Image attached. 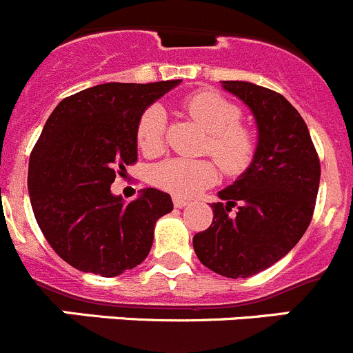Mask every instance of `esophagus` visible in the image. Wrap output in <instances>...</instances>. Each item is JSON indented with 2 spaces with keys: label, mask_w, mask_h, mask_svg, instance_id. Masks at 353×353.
<instances>
[{
  "label": "esophagus",
  "mask_w": 353,
  "mask_h": 353,
  "mask_svg": "<svg viewBox=\"0 0 353 353\" xmlns=\"http://www.w3.org/2000/svg\"><path fill=\"white\" fill-rule=\"evenodd\" d=\"M188 204V201L187 199H181V197H173V205H175V208H178V209H181V208H185V205Z\"/></svg>",
  "instance_id": "obj_1"
}]
</instances>
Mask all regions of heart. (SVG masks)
Instances as JSON below:
<instances>
[{
	"mask_svg": "<svg viewBox=\"0 0 353 353\" xmlns=\"http://www.w3.org/2000/svg\"><path fill=\"white\" fill-rule=\"evenodd\" d=\"M183 108L192 120L209 134L208 151L226 175H239L250 165L254 139L247 128L240 127L242 111L235 103L212 90H199L185 99ZM166 113L159 104H152L142 113L137 125V144L145 154H158L165 144ZM218 180L211 161L166 159L152 170L156 187L176 195L190 197Z\"/></svg>",
	"mask_w": 353,
	"mask_h": 353,
	"instance_id": "obj_1",
	"label": "heart"
}]
</instances>
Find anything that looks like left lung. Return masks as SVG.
Instances as JSON below:
<instances>
[{"label": "left lung", "instance_id": "left-lung-1", "mask_svg": "<svg viewBox=\"0 0 353 353\" xmlns=\"http://www.w3.org/2000/svg\"><path fill=\"white\" fill-rule=\"evenodd\" d=\"M250 110L257 127L252 161L218 192L214 218L192 240L199 261L226 278H249L273 266L309 226L321 166L309 128L281 94L243 80H221ZM235 215L229 211L236 202Z\"/></svg>", "mask_w": 353, "mask_h": 353}]
</instances>
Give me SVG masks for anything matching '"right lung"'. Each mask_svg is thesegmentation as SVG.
<instances>
[{"mask_svg":"<svg viewBox=\"0 0 353 353\" xmlns=\"http://www.w3.org/2000/svg\"><path fill=\"white\" fill-rule=\"evenodd\" d=\"M180 82L99 83L63 99L48 118L30 154V204L50 245L75 270L113 278L148 257L172 197L142 188L125 202L111 183L137 161L142 113Z\"/></svg>","mask_w":353,"mask_h":353,"instance_id":"right-lung-1","label":"right lung"}]
</instances>
